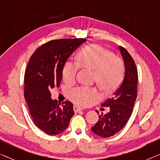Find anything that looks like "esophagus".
Masks as SVG:
<instances>
[{
    "label": "esophagus",
    "mask_w": 160,
    "mask_h": 160,
    "mask_svg": "<svg viewBox=\"0 0 160 160\" xmlns=\"http://www.w3.org/2000/svg\"><path fill=\"white\" fill-rule=\"evenodd\" d=\"M73 109H74V111H75V112H78L79 111H81V110H82V108L80 107H78V106H75Z\"/></svg>",
    "instance_id": "34e87169"
}]
</instances>
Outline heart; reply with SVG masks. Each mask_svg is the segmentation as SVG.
Here are the masks:
<instances>
[{"label": "heart", "instance_id": "heart-1", "mask_svg": "<svg viewBox=\"0 0 160 160\" xmlns=\"http://www.w3.org/2000/svg\"><path fill=\"white\" fill-rule=\"evenodd\" d=\"M76 60L77 63L67 61L63 66L62 78L67 83L74 82L79 67L93 70V81L106 92L115 88L124 76L122 60L99 45L85 46L78 51ZM68 97L76 104L87 107L99 98V93L94 88L79 86L69 90Z\"/></svg>", "mask_w": 160, "mask_h": 160}]
</instances>
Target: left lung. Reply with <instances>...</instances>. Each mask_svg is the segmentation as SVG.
<instances>
[{
	"label": "left lung",
	"instance_id": "1",
	"mask_svg": "<svg viewBox=\"0 0 160 160\" xmlns=\"http://www.w3.org/2000/svg\"><path fill=\"white\" fill-rule=\"evenodd\" d=\"M119 48L124 61V80L113 96L102 104L109 107V112L99 114V120L91 128L93 133L103 138L114 136L124 128L131 116L137 97L138 71L136 64L125 48L120 46Z\"/></svg>",
	"mask_w": 160,
	"mask_h": 160
}]
</instances>
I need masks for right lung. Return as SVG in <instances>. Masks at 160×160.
<instances>
[{
    "instance_id": "1",
    "label": "right lung",
    "mask_w": 160,
    "mask_h": 160,
    "mask_svg": "<svg viewBox=\"0 0 160 160\" xmlns=\"http://www.w3.org/2000/svg\"><path fill=\"white\" fill-rule=\"evenodd\" d=\"M86 41L83 38L51 40L31 56L24 73V98L36 126L46 134L62 133L75 114L69 101L58 103L51 91L59 87L62 68L74 51Z\"/></svg>"
}]
</instances>
